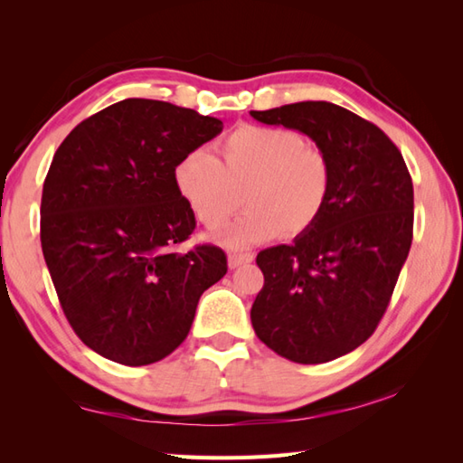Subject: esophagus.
<instances>
[{
  "instance_id": "obj_1",
  "label": "esophagus",
  "mask_w": 463,
  "mask_h": 463,
  "mask_svg": "<svg viewBox=\"0 0 463 463\" xmlns=\"http://www.w3.org/2000/svg\"><path fill=\"white\" fill-rule=\"evenodd\" d=\"M252 262V254L250 252H231L229 254V267L231 269H239L242 264Z\"/></svg>"
}]
</instances>
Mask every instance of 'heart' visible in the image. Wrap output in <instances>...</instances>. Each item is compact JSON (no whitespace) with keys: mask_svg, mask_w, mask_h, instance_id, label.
I'll return each mask as SVG.
<instances>
[{"mask_svg":"<svg viewBox=\"0 0 463 463\" xmlns=\"http://www.w3.org/2000/svg\"><path fill=\"white\" fill-rule=\"evenodd\" d=\"M332 183L328 153L284 127L241 125L219 143V156L196 149L175 166L176 189L213 232L229 224L242 193L249 211L221 234L232 249L310 231L326 211Z\"/></svg>","mask_w":463,"mask_h":463,"instance_id":"obj_1","label":"heart"}]
</instances>
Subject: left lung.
Listing matches in <instances>:
<instances>
[{"instance_id":"obj_1","label":"left lung","mask_w":463,"mask_h":463,"mask_svg":"<svg viewBox=\"0 0 463 463\" xmlns=\"http://www.w3.org/2000/svg\"><path fill=\"white\" fill-rule=\"evenodd\" d=\"M326 151L334 183L320 221L292 244L260 250L264 287L250 308L279 356L322 364L366 342L386 312L414 237V184L380 127L326 101L250 111Z\"/></svg>"}]
</instances>
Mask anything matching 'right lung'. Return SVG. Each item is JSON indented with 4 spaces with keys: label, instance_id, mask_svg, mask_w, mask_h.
Listing matches in <instances>:
<instances>
[{
    "label": "right lung",
    "instance_id": "right-lung-1",
    "mask_svg": "<svg viewBox=\"0 0 463 463\" xmlns=\"http://www.w3.org/2000/svg\"><path fill=\"white\" fill-rule=\"evenodd\" d=\"M222 121L125 99L81 121L53 155L42 194V250L65 318L85 346L146 366L181 346L201 294L226 274L214 244L176 247L196 221L175 166Z\"/></svg>",
    "mask_w": 463,
    "mask_h": 463
}]
</instances>
